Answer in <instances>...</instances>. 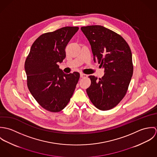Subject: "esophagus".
Instances as JSON below:
<instances>
[{
  "label": "esophagus",
  "mask_w": 157,
  "mask_h": 157,
  "mask_svg": "<svg viewBox=\"0 0 157 157\" xmlns=\"http://www.w3.org/2000/svg\"><path fill=\"white\" fill-rule=\"evenodd\" d=\"M88 77V75H86V74H83V73H80V77L81 78H85V77Z\"/></svg>",
  "instance_id": "34e87169"
}]
</instances>
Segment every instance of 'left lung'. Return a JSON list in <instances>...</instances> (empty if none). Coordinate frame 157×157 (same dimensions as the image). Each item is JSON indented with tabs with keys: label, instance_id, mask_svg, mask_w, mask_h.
Wrapping results in <instances>:
<instances>
[{
	"label": "left lung",
	"instance_id": "left-lung-1",
	"mask_svg": "<svg viewBox=\"0 0 157 157\" xmlns=\"http://www.w3.org/2000/svg\"><path fill=\"white\" fill-rule=\"evenodd\" d=\"M81 30L90 42L94 62L105 72L99 80L90 76L91 84L86 92L97 108L111 109L126 95L132 77L131 50L121 36L103 26H83Z\"/></svg>",
	"mask_w": 157,
	"mask_h": 157
}]
</instances>
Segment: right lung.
Here are the masks:
<instances>
[{
    "label": "right lung",
    "instance_id": "add662e5",
    "mask_svg": "<svg viewBox=\"0 0 157 157\" xmlns=\"http://www.w3.org/2000/svg\"><path fill=\"white\" fill-rule=\"evenodd\" d=\"M78 29L67 26L43 34L33 43L26 59L28 88L39 104L50 112L66 107L78 82V72L65 74L57 65L66 57L65 48Z\"/></svg>",
    "mask_w": 157,
    "mask_h": 157
}]
</instances>
